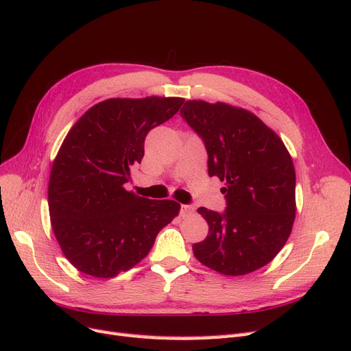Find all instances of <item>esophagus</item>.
Returning <instances> with one entry per match:
<instances>
[{
  "mask_svg": "<svg viewBox=\"0 0 351 351\" xmlns=\"http://www.w3.org/2000/svg\"><path fill=\"white\" fill-rule=\"evenodd\" d=\"M194 213V206L191 204H182L181 206V215L182 217H190V215Z\"/></svg>",
  "mask_w": 351,
  "mask_h": 351,
  "instance_id": "34e87169",
  "label": "esophagus"
}]
</instances>
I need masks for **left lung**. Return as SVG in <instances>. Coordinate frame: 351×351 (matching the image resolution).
<instances>
[{
  "label": "left lung",
  "mask_w": 351,
  "mask_h": 351,
  "mask_svg": "<svg viewBox=\"0 0 351 351\" xmlns=\"http://www.w3.org/2000/svg\"><path fill=\"white\" fill-rule=\"evenodd\" d=\"M181 115L204 142L209 176L226 182V212L197 209L209 234L193 245L194 256L226 276L252 273L273 261L291 236L296 204L289 151L243 108L186 101Z\"/></svg>",
  "instance_id": "left-lung-1"
}]
</instances>
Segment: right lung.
<instances>
[{
  "instance_id": "right-lung-1",
  "label": "right lung",
  "mask_w": 351,
  "mask_h": 351,
  "mask_svg": "<svg viewBox=\"0 0 351 351\" xmlns=\"http://www.w3.org/2000/svg\"><path fill=\"white\" fill-rule=\"evenodd\" d=\"M182 97H112L71 128L49 181L51 228L68 261L84 274L111 278L148 255L181 204L128 191L151 129L179 111Z\"/></svg>"
}]
</instances>
